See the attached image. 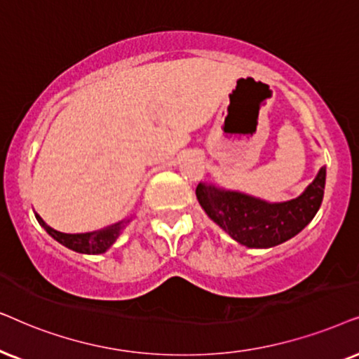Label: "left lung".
I'll list each match as a JSON object with an SVG mask.
<instances>
[{
    "label": "left lung",
    "instance_id": "left-lung-1",
    "mask_svg": "<svg viewBox=\"0 0 359 359\" xmlns=\"http://www.w3.org/2000/svg\"><path fill=\"white\" fill-rule=\"evenodd\" d=\"M325 167L300 197L267 203L245 194L198 184L197 198L210 218L248 248H271L290 240L312 222L323 200Z\"/></svg>",
    "mask_w": 359,
    "mask_h": 359
}]
</instances>
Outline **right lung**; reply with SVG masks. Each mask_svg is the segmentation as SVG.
Masks as SVG:
<instances>
[{
	"label": "right lung",
	"instance_id": "1",
	"mask_svg": "<svg viewBox=\"0 0 359 359\" xmlns=\"http://www.w3.org/2000/svg\"><path fill=\"white\" fill-rule=\"evenodd\" d=\"M36 218H37V222H39L41 226L44 228L46 231L49 233L52 238H54V240L62 243V245L67 248H70V250H74L76 252H85V255H100V252L107 251L108 248L111 246L114 241H116L119 233H121L123 229L128 226V223L133 219V217L128 219H123V222L114 223V224H111V226L100 229V231L82 233V235H67V233L55 231V229L47 226V224L42 222V218L37 213H36Z\"/></svg>",
	"mask_w": 359,
	"mask_h": 359
}]
</instances>
